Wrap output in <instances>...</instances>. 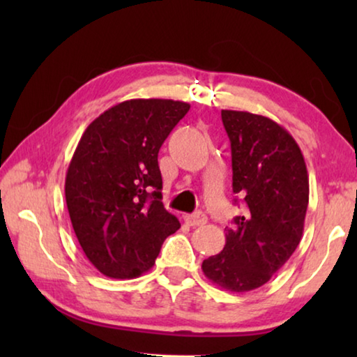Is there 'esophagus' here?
Segmentation results:
<instances>
[{
    "label": "esophagus",
    "instance_id": "34e87169",
    "mask_svg": "<svg viewBox=\"0 0 357 357\" xmlns=\"http://www.w3.org/2000/svg\"><path fill=\"white\" fill-rule=\"evenodd\" d=\"M184 220L187 225H190V227H202L208 222V217L204 213H195V214L184 215Z\"/></svg>",
    "mask_w": 357,
    "mask_h": 357
}]
</instances>
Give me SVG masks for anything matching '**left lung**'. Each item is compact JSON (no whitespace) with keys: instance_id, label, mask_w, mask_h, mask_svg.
I'll use <instances>...</instances> for the list:
<instances>
[{"instance_id":"obj_1","label":"left lung","mask_w":357,"mask_h":357,"mask_svg":"<svg viewBox=\"0 0 357 357\" xmlns=\"http://www.w3.org/2000/svg\"><path fill=\"white\" fill-rule=\"evenodd\" d=\"M222 121L231 143L233 192L247 211L225 228V247L202 269L225 291L245 293L269 282L298 247L309 174L298 143L275 121L236 110H222Z\"/></svg>"}]
</instances>
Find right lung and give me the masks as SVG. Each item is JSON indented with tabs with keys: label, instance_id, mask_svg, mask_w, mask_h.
I'll return each instance as SVG.
<instances>
[{
	"label": "right lung",
	"instance_id": "right-lung-1",
	"mask_svg": "<svg viewBox=\"0 0 357 357\" xmlns=\"http://www.w3.org/2000/svg\"><path fill=\"white\" fill-rule=\"evenodd\" d=\"M189 108L172 99L124 100L96 118L77 144L66 204L84 255L110 279L146 273L181 227L162 203L157 154Z\"/></svg>",
	"mask_w": 357,
	"mask_h": 357
}]
</instances>
